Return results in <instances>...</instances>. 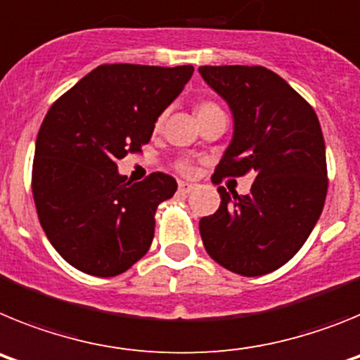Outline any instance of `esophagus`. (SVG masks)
Returning a JSON list of instances; mask_svg holds the SVG:
<instances>
[{"label": "esophagus", "instance_id": "esophagus-1", "mask_svg": "<svg viewBox=\"0 0 360 360\" xmlns=\"http://www.w3.org/2000/svg\"><path fill=\"white\" fill-rule=\"evenodd\" d=\"M195 189V186L189 182H178V191L182 193V195H189L191 191Z\"/></svg>", "mask_w": 360, "mask_h": 360}]
</instances>
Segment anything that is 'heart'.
<instances>
[{
    "label": "heart",
    "mask_w": 360,
    "mask_h": 360,
    "mask_svg": "<svg viewBox=\"0 0 360 360\" xmlns=\"http://www.w3.org/2000/svg\"><path fill=\"white\" fill-rule=\"evenodd\" d=\"M212 110H219V106L216 103H211V101H203V103L196 104V117L203 115V113H207V111ZM178 171H182V173H189L191 171V162L189 160H180L176 164Z\"/></svg>",
    "instance_id": "b5f03b06"
}]
</instances>
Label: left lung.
Wrapping results in <instances>:
<instances>
[{
  "label": "left lung",
  "instance_id": "obj_1",
  "mask_svg": "<svg viewBox=\"0 0 360 360\" xmlns=\"http://www.w3.org/2000/svg\"><path fill=\"white\" fill-rule=\"evenodd\" d=\"M198 72L234 117V136L212 182L256 178L245 196L218 187L219 209L200 219L203 247L234 274H269L295 256L323 212L328 171L319 119L272 70L234 65Z\"/></svg>",
  "mask_w": 360,
  "mask_h": 360
}]
</instances>
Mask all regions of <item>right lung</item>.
<instances>
[{"label": "right lung", "instance_id": "right-lung-1", "mask_svg": "<svg viewBox=\"0 0 360 360\" xmlns=\"http://www.w3.org/2000/svg\"><path fill=\"white\" fill-rule=\"evenodd\" d=\"M193 72L101 65L50 106L37 133L32 195L53 249L81 272L113 278L151 247L155 212L176 180L158 171L126 182L117 162L142 151Z\"/></svg>", "mask_w": 360, "mask_h": 360}]
</instances>
